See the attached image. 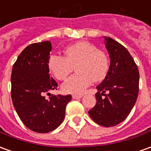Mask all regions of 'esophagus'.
<instances>
[{
  "label": "esophagus",
  "mask_w": 151,
  "mask_h": 151,
  "mask_svg": "<svg viewBox=\"0 0 151 151\" xmlns=\"http://www.w3.org/2000/svg\"><path fill=\"white\" fill-rule=\"evenodd\" d=\"M72 97H73V99H80V98H82V97H83V96H82V95H77V94H73Z\"/></svg>",
  "instance_id": "1"
}]
</instances>
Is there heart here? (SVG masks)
Instances as JSON below:
<instances>
[{
    "label": "heart",
    "mask_w": 151,
    "mask_h": 151,
    "mask_svg": "<svg viewBox=\"0 0 151 151\" xmlns=\"http://www.w3.org/2000/svg\"><path fill=\"white\" fill-rule=\"evenodd\" d=\"M77 73L62 84L64 93L79 95L93 82L105 78L109 69L106 54L88 42H78L64 50V56L53 54L49 57L48 66L58 80L65 79L75 66Z\"/></svg>",
    "instance_id": "b5f03b06"
}]
</instances>
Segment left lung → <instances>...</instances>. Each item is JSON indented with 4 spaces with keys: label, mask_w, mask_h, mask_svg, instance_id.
<instances>
[{
    "label": "left lung",
    "mask_w": 151,
    "mask_h": 151,
    "mask_svg": "<svg viewBox=\"0 0 151 151\" xmlns=\"http://www.w3.org/2000/svg\"><path fill=\"white\" fill-rule=\"evenodd\" d=\"M110 67L97 87V103L88 111L90 117L102 127H114L130 114L139 93V71L128 50L117 41L104 36ZM105 92H107L106 94Z\"/></svg>",
    "instance_id": "1"
}]
</instances>
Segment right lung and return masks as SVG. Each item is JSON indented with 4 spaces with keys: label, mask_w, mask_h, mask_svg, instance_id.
I'll return each instance as SVG.
<instances>
[{
    "label": "right lung",
    "mask_w": 151,
    "mask_h": 151,
    "mask_svg": "<svg viewBox=\"0 0 151 151\" xmlns=\"http://www.w3.org/2000/svg\"><path fill=\"white\" fill-rule=\"evenodd\" d=\"M52 45L50 41L35 43L24 49L13 65L11 98L21 122L33 132L47 133L63 122L71 95L46 93L57 90L58 83L50 77L48 60Z\"/></svg>",
    "instance_id": "1"
}]
</instances>
